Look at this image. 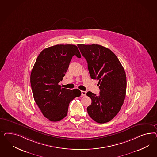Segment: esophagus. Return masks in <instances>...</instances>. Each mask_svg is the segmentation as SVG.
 I'll return each instance as SVG.
<instances>
[{
    "label": "esophagus",
    "instance_id": "obj_1",
    "mask_svg": "<svg viewBox=\"0 0 157 157\" xmlns=\"http://www.w3.org/2000/svg\"><path fill=\"white\" fill-rule=\"evenodd\" d=\"M81 94L82 96H85L86 95V91H81Z\"/></svg>",
    "mask_w": 157,
    "mask_h": 157
}]
</instances>
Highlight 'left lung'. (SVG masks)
Instances as JSON below:
<instances>
[{"mask_svg":"<svg viewBox=\"0 0 157 157\" xmlns=\"http://www.w3.org/2000/svg\"><path fill=\"white\" fill-rule=\"evenodd\" d=\"M78 47L87 60L91 78L99 81L100 95L90 91L86 94L91 99L87 113L97 123H107L119 113L125 100L127 80L123 67L107 48L97 44Z\"/></svg>","mask_w":157,"mask_h":157,"instance_id":"1","label":"left lung"}]
</instances>
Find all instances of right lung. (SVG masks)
<instances>
[{
  "label": "right lung",
  "instance_id": "1",
  "mask_svg": "<svg viewBox=\"0 0 157 157\" xmlns=\"http://www.w3.org/2000/svg\"><path fill=\"white\" fill-rule=\"evenodd\" d=\"M74 55L81 57L78 47L72 44L45 48L39 54L32 70L30 83L34 99L43 115L50 121L64 119L70 102L81 96L79 89H67L59 85Z\"/></svg>",
  "mask_w": 157,
  "mask_h": 157
}]
</instances>
